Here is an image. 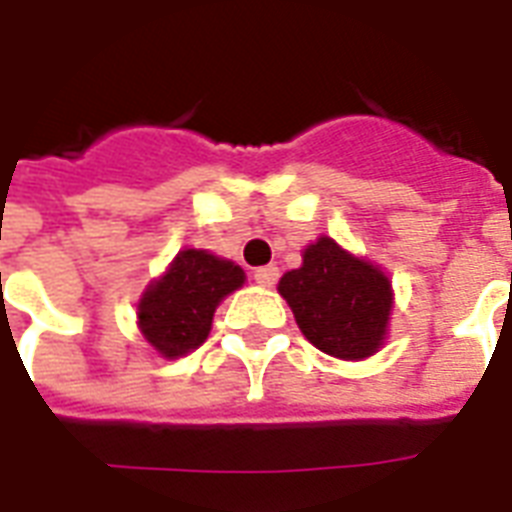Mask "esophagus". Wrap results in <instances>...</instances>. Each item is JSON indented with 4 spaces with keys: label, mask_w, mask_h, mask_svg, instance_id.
<instances>
[{
    "label": "esophagus",
    "mask_w": 512,
    "mask_h": 512,
    "mask_svg": "<svg viewBox=\"0 0 512 512\" xmlns=\"http://www.w3.org/2000/svg\"><path fill=\"white\" fill-rule=\"evenodd\" d=\"M276 279H279V268L276 265H263V268L255 271V284H260V287H273Z\"/></svg>",
    "instance_id": "obj_1"
}]
</instances>
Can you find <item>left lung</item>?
<instances>
[{"mask_svg": "<svg viewBox=\"0 0 512 512\" xmlns=\"http://www.w3.org/2000/svg\"><path fill=\"white\" fill-rule=\"evenodd\" d=\"M300 333L338 360H365L381 349L392 314V282L381 268L349 255L333 239L303 249V265L279 282Z\"/></svg>", "mask_w": 512, "mask_h": 512, "instance_id": "1", "label": "left lung"}]
</instances>
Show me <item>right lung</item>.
<instances>
[{"label":"right lung","mask_w":512,"mask_h":512,"mask_svg":"<svg viewBox=\"0 0 512 512\" xmlns=\"http://www.w3.org/2000/svg\"><path fill=\"white\" fill-rule=\"evenodd\" d=\"M239 265L206 249H182L169 271L144 290L139 300V330L152 349L177 360L198 349L212 330L220 300L244 284Z\"/></svg>","instance_id":"obj_1"}]
</instances>
